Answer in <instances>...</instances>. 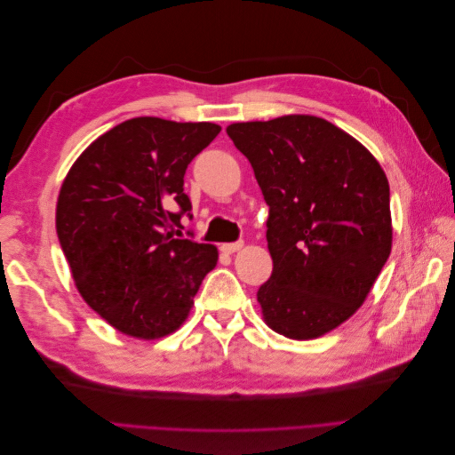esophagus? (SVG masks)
<instances>
[{
    "label": "esophagus",
    "mask_w": 455,
    "mask_h": 455,
    "mask_svg": "<svg viewBox=\"0 0 455 455\" xmlns=\"http://www.w3.org/2000/svg\"><path fill=\"white\" fill-rule=\"evenodd\" d=\"M244 246L243 241H237V243H224L222 246H220V251H222L224 254H233V252H239Z\"/></svg>",
    "instance_id": "34e87169"
}]
</instances>
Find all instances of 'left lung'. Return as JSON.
I'll return each instance as SVG.
<instances>
[{
    "label": "left lung",
    "instance_id": "left-lung-1",
    "mask_svg": "<svg viewBox=\"0 0 455 455\" xmlns=\"http://www.w3.org/2000/svg\"><path fill=\"white\" fill-rule=\"evenodd\" d=\"M269 204L273 273L259 286L266 324L321 338L359 309L391 254L389 182L351 134L304 114L231 123Z\"/></svg>",
    "mask_w": 455,
    "mask_h": 455
}]
</instances>
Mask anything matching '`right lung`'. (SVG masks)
Returning a JSON list of instances; mask_svg holds the SVG:
<instances>
[{
  "mask_svg": "<svg viewBox=\"0 0 455 455\" xmlns=\"http://www.w3.org/2000/svg\"><path fill=\"white\" fill-rule=\"evenodd\" d=\"M220 131L204 121L132 117L99 136L64 178L62 252L81 298L123 334H172L216 266V246L184 239L180 218L191 209L188 164Z\"/></svg>",
  "mask_w": 455,
  "mask_h": 455,
  "instance_id": "add662e5",
  "label": "right lung"
}]
</instances>
